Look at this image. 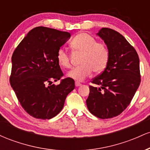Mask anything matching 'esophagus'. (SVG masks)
Returning a JSON list of instances; mask_svg holds the SVG:
<instances>
[{
	"label": "esophagus",
	"instance_id": "1",
	"mask_svg": "<svg viewBox=\"0 0 150 150\" xmlns=\"http://www.w3.org/2000/svg\"><path fill=\"white\" fill-rule=\"evenodd\" d=\"M82 85V84L80 83V82H75V86L76 87H80V86Z\"/></svg>",
	"mask_w": 150,
	"mask_h": 150
}]
</instances>
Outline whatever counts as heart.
I'll use <instances>...</instances> for the list:
<instances>
[{"label":"heart","instance_id":"1","mask_svg":"<svg viewBox=\"0 0 150 150\" xmlns=\"http://www.w3.org/2000/svg\"><path fill=\"white\" fill-rule=\"evenodd\" d=\"M74 52L82 53L80 66L72 69L68 76L77 81H82L89 76L92 71L95 73L102 72L107 65L109 51L104 43L97 42L94 37L87 33H80L70 42ZM58 65L63 68L70 67V56L63 48H60L56 53Z\"/></svg>","mask_w":150,"mask_h":150}]
</instances>
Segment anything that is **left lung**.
I'll return each instance as SVG.
<instances>
[{"instance_id": "8db88e82", "label": "left lung", "mask_w": 150, "mask_h": 150, "mask_svg": "<svg viewBox=\"0 0 150 150\" xmlns=\"http://www.w3.org/2000/svg\"><path fill=\"white\" fill-rule=\"evenodd\" d=\"M97 35L107 46L109 58L102 73L92 80L100 87L89 86L86 104L92 114L106 119L118 116L130 104L140 84V60L135 49L116 31L101 28Z\"/></svg>"}]
</instances>
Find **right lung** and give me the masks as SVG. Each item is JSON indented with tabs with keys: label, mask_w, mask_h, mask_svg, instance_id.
I'll list each match as a JSON object with an SVG mask.
<instances>
[{
	"label": "right lung",
	"mask_w": 150,
	"mask_h": 150,
	"mask_svg": "<svg viewBox=\"0 0 150 150\" xmlns=\"http://www.w3.org/2000/svg\"><path fill=\"white\" fill-rule=\"evenodd\" d=\"M70 38L69 32L35 27L13 52L10 85L22 108L34 118L46 120L56 116L75 88L70 77L52 85L53 80L56 82L63 75L56 53Z\"/></svg>",
	"instance_id": "obj_1"
}]
</instances>
